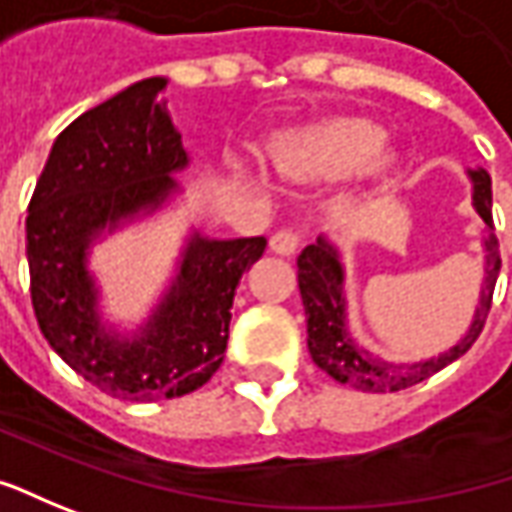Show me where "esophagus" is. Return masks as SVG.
Here are the masks:
<instances>
[{
  "label": "esophagus",
  "instance_id": "34e87169",
  "mask_svg": "<svg viewBox=\"0 0 512 512\" xmlns=\"http://www.w3.org/2000/svg\"><path fill=\"white\" fill-rule=\"evenodd\" d=\"M297 246H300V235L291 232V229H277L272 238H269V249H272L274 255L289 257L297 252Z\"/></svg>",
  "mask_w": 512,
  "mask_h": 512
}]
</instances>
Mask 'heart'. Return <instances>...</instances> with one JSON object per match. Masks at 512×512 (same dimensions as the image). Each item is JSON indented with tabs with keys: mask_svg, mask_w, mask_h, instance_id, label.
I'll return each mask as SVG.
<instances>
[{
	"mask_svg": "<svg viewBox=\"0 0 512 512\" xmlns=\"http://www.w3.org/2000/svg\"><path fill=\"white\" fill-rule=\"evenodd\" d=\"M274 169L297 184H326L348 175L379 178L391 167L385 150V130L365 118H328L300 130L277 135L269 147ZM229 164L246 175L249 161L232 155Z\"/></svg>",
	"mask_w": 512,
	"mask_h": 512,
	"instance_id": "b5f03b06",
	"label": "heart"
}]
</instances>
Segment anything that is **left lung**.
<instances>
[{"instance_id":"left-lung-1","label":"left lung","mask_w":512,"mask_h":512,"mask_svg":"<svg viewBox=\"0 0 512 512\" xmlns=\"http://www.w3.org/2000/svg\"><path fill=\"white\" fill-rule=\"evenodd\" d=\"M467 178L473 184V206L479 218L493 229V192H490V175L485 169H467ZM485 246V277H482V291H479V306L473 311L470 328L465 337L456 345H450L445 354L431 357L422 362H388L362 348L351 331H348V311H345V266L340 249L320 235L317 243L306 246L297 257V283H300V297L306 309V331H309V354L323 368L328 377H334L343 385H351L357 391L368 394H388V391H402L411 388L422 379L433 377L445 365L459 360L476 337L482 334L496 289V277L502 269L499 257V240L493 232H487L482 240Z\"/></svg>"}]
</instances>
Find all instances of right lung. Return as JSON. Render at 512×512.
Segmentation results:
<instances>
[{
	"label": "right lung",
	"mask_w": 512,
	"mask_h": 512,
	"mask_svg": "<svg viewBox=\"0 0 512 512\" xmlns=\"http://www.w3.org/2000/svg\"><path fill=\"white\" fill-rule=\"evenodd\" d=\"M164 76L135 81L81 113L56 141L27 206L30 297L50 348L104 394L158 402L198 391L221 368L240 277L266 238L189 232L178 269L133 331L104 320L90 249L161 212L189 167L167 113Z\"/></svg>",
	"instance_id": "1"
}]
</instances>
